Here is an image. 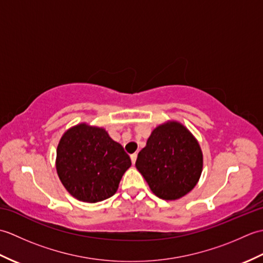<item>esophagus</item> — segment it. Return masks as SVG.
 <instances>
[{
  "label": "esophagus",
  "mask_w": 263,
  "mask_h": 263,
  "mask_svg": "<svg viewBox=\"0 0 263 263\" xmlns=\"http://www.w3.org/2000/svg\"><path fill=\"white\" fill-rule=\"evenodd\" d=\"M131 160H132V164H136V160H137V154H132V155H131Z\"/></svg>",
  "instance_id": "1"
}]
</instances>
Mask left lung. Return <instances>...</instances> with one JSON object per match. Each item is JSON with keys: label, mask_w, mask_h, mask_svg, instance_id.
Listing matches in <instances>:
<instances>
[{"label": "left lung", "mask_w": 263, "mask_h": 263, "mask_svg": "<svg viewBox=\"0 0 263 263\" xmlns=\"http://www.w3.org/2000/svg\"><path fill=\"white\" fill-rule=\"evenodd\" d=\"M136 167L154 194L172 201L183 198L197 185L203 155L186 126L167 121L154 128L146 147L138 154Z\"/></svg>", "instance_id": "1"}]
</instances>
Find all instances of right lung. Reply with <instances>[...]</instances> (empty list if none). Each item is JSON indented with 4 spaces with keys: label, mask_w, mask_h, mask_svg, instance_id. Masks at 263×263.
<instances>
[{
    "label": "right lung",
    "mask_w": 263,
    "mask_h": 263,
    "mask_svg": "<svg viewBox=\"0 0 263 263\" xmlns=\"http://www.w3.org/2000/svg\"><path fill=\"white\" fill-rule=\"evenodd\" d=\"M55 165L60 181L72 197L96 203L116 193L131 159L104 127L80 123L60 139Z\"/></svg>",
    "instance_id": "add662e5"
}]
</instances>
